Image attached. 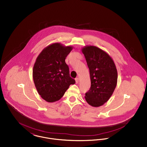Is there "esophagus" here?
<instances>
[{
	"label": "esophagus",
	"mask_w": 147,
	"mask_h": 147,
	"mask_svg": "<svg viewBox=\"0 0 147 147\" xmlns=\"http://www.w3.org/2000/svg\"><path fill=\"white\" fill-rule=\"evenodd\" d=\"M75 80H76V84L78 83V82H79V78H76L75 79Z\"/></svg>",
	"instance_id": "esophagus-1"
}]
</instances>
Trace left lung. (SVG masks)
Instances as JSON below:
<instances>
[{
    "mask_svg": "<svg viewBox=\"0 0 147 147\" xmlns=\"http://www.w3.org/2000/svg\"><path fill=\"white\" fill-rule=\"evenodd\" d=\"M90 71V89L85 93V100L93 107L106 102L115 90L117 71L112 59L106 52L96 46H87L82 49Z\"/></svg>",
    "mask_w": 147,
    "mask_h": 147,
    "instance_id": "obj_1",
    "label": "left lung"
}]
</instances>
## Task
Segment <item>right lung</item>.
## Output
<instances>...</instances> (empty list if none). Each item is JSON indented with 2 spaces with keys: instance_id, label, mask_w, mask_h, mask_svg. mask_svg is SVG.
<instances>
[{
  "instance_id": "add662e5",
  "label": "right lung",
  "mask_w": 147,
  "mask_h": 147,
  "mask_svg": "<svg viewBox=\"0 0 147 147\" xmlns=\"http://www.w3.org/2000/svg\"><path fill=\"white\" fill-rule=\"evenodd\" d=\"M72 49L55 43L43 49L36 58L32 73L34 84L40 95L47 102L59 100L70 85L76 83L65 62Z\"/></svg>"
}]
</instances>
